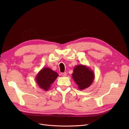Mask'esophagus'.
<instances>
[{
	"label": "esophagus",
	"mask_w": 129,
	"mask_h": 129,
	"mask_svg": "<svg viewBox=\"0 0 129 129\" xmlns=\"http://www.w3.org/2000/svg\"><path fill=\"white\" fill-rule=\"evenodd\" d=\"M61 75H62V76H63V77H65L67 76V73L66 72L62 73H61Z\"/></svg>",
	"instance_id": "34e87169"
}]
</instances>
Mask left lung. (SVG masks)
<instances>
[{
  "label": "left lung",
  "mask_w": 129,
  "mask_h": 129,
  "mask_svg": "<svg viewBox=\"0 0 129 129\" xmlns=\"http://www.w3.org/2000/svg\"><path fill=\"white\" fill-rule=\"evenodd\" d=\"M72 75L79 90L88 88L94 78L93 71L89 67L82 64L77 65L74 67Z\"/></svg>",
  "instance_id": "obj_1"
}]
</instances>
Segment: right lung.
Returning <instances> with one entry per match:
<instances>
[{"label":"right lung","mask_w":129,"mask_h":129,"mask_svg":"<svg viewBox=\"0 0 129 129\" xmlns=\"http://www.w3.org/2000/svg\"><path fill=\"white\" fill-rule=\"evenodd\" d=\"M58 76V74L56 72L49 67H43L37 74L36 79L40 88L47 91Z\"/></svg>","instance_id":"right-lung-1"}]
</instances>
